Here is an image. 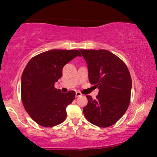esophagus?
Returning <instances> with one entry per match:
<instances>
[{
    "label": "esophagus",
    "mask_w": 157,
    "mask_h": 157,
    "mask_svg": "<svg viewBox=\"0 0 157 157\" xmlns=\"http://www.w3.org/2000/svg\"><path fill=\"white\" fill-rule=\"evenodd\" d=\"M81 95H82V94H81L80 92L78 91L76 92V97H79V96H81Z\"/></svg>",
    "instance_id": "34e87169"
}]
</instances>
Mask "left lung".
Listing matches in <instances>:
<instances>
[{"instance_id":"1","label":"left lung","mask_w":157,"mask_h":157,"mask_svg":"<svg viewBox=\"0 0 157 157\" xmlns=\"http://www.w3.org/2000/svg\"><path fill=\"white\" fill-rule=\"evenodd\" d=\"M79 51L87 63L90 83L99 90L96 99L86 96L88 104L83 109V114L90 123L109 127L121 119L130 104V73L124 61L110 51Z\"/></svg>"}]
</instances>
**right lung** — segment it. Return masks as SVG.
Segmentation results:
<instances>
[{"label":"right lung","instance_id":"add662e5","mask_svg":"<svg viewBox=\"0 0 157 157\" xmlns=\"http://www.w3.org/2000/svg\"><path fill=\"white\" fill-rule=\"evenodd\" d=\"M78 50L53 49L32 58L21 76V99L33 121L42 126L51 127L66 118V107L75 98L76 92L62 93L55 83L62 76L63 66L76 56Z\"/></svg>","mask_w":157,"mask_h":157}]
</instances>
